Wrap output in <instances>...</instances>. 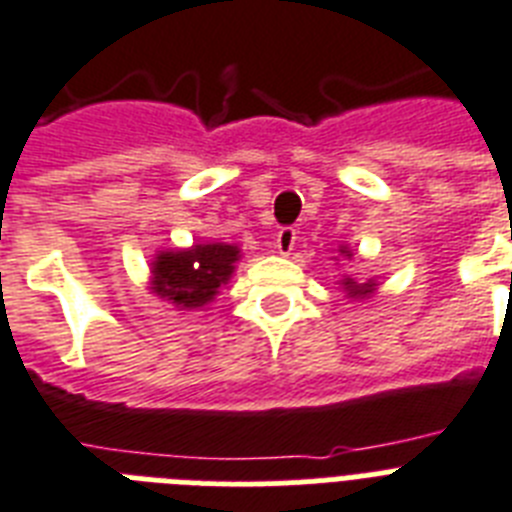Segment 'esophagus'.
Here are the masks:
<instances>
[{
    "label": "esophagus",
    "mask_w": 512,
    "mask_h": 512,
    "mask_svg": "<svg viewBox=\"0 0 512 512\" xmlns=\"http://www.w3.org/2000/svg\"><path fill=\"white\" fill-rule=\"evenodd\" d=\"M294 244H297V231L294 228H281L276 234V252L278 255H292Z\"/></svg>",
    "instance_id": "obj_1"
}]
</instances>
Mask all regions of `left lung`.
I'll list each match as a JSON object with an SVG mask.
<instances>
[{"mask_svg": "<svg viewBox=\"0 0 512 512\" xmlns=\"http://www.w3.org/2000/svg\"><path fill=\"white\" fill-rule=\"evenodd\" d=\"M339 255H342L344 260H350L352 249L347 247V244H342V247H339ZM339 286H342L350 299H368V297H373V294H376L378 284L373 281V278H368V281H355V278L347 276V278H342V281H339Z\"/></svg>", "mask_w": 512, "mask_h": 512, "instance_id": "1", "label": "left lung"}]
</instances>
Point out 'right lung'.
I'll return each mask as SVG.
<instances>
[{
	"label": "right lung",
	"mask_w": 512,
	"mask_h": 512,
	"mask_svg": "<svg viewBox=\"0 0 512 512\" xmlns=\"http://www.w3.org/2000/svg\"><path fill=\"white\" fill-rule=\"evenodd\" d=\"M239 260L242 249L223 242L160 249L149 268V289L178 310H199L231 281Z\"/></svg>",
	"instance_id": "add662e5"
}]
</instances>
